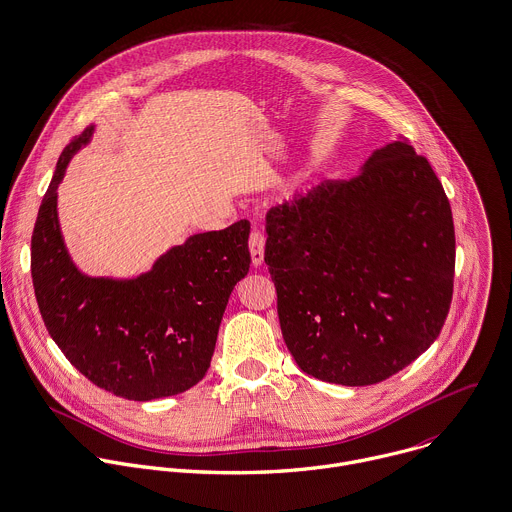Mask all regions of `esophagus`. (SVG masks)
<instances>
[{
    "label": "esophagus",
    "instance_id": "34e87169",
    "mask_svg": "<svg viewBox=\"0 0 512 512\" xmlns=\"http://www.w3.org/2000/svg\"><path fill=\"white\" fill-rule=\"evenodd\" d=\"M249 251H251V261L255 267L263 265V255H265V235L257 229L251 231L249 235Z\"/></svg>",
    "mask_w": 512,
    "mask_h": 512
}]
</instances>
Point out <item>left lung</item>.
I'll list each match as a JSON object with an SVG mask.
<instances>
[{"label": "left lung", "instance_id": "1", "mask_svg": "<svg viewBox=\"0 0 512 512\" xmlns=\"http://www.w3.org/2000/svg\"><path fill=\"white\" fill-rule=\"evenodd\" d=\"M265 263L299 369L365 387L439 337L453 299L455 225L429 161L405 137L359 175L327 181L265 217Z\"/></svg>", "mask_w": 512, "mask_h": 512}]
</instances>
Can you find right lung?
<instances>
[{
	"label": "right lung",
	"mask_w": 512,
	"mask_h": 512,
	"mask_svg": "<svg viewBox=\"0 0 512 512\" xmlns=\"http://www.w3.org/2000/svg\"><path fill=\"white\" fill-rule=\"evenodd\" d=\"M87 127L59 155L31 235V279L43 323L93 385L129 401L179 395L211 363L233 287L249 273V221L191 235L133 279L89 277L73 263L57 217V187Z\"/></svg>",
	"instance_id": "right-lung-1"
}]
</instances>
